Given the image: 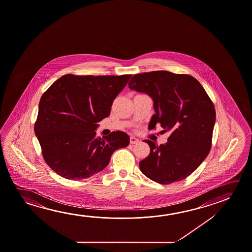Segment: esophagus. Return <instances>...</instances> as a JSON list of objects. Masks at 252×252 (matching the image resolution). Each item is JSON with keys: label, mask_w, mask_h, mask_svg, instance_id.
Segmentation results:
<instances>
[{"label": "esophagus", "mask_w": 252, "mask_h": 252, "mask_svg": "<svg viewBox=\"0 0 252 252\" xmlns=\"http://www.w3.org/2000/svg\"><path fill=\"white\" fill-rule=\"evenodd\" d=\"M139 142H140V140H138L135 137H130V143H131V144H137V143H139Z\"/></svg>", "instance_id": "obj_1"}]
</instances>
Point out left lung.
<instances>
[{
  "instance_id": "obj_1",
  "label": "left lung",
  "mask_w": 252,
  "mask_h": 252,
  "mask_svg": "<svg viewBox=\"0 0 252 252\" xmlns=\"http://www.w3.org/2000/svg\"><path fill=\"white\" fill-rule=\"evenodd\" d=\"M128 85L152 97L156 114L149 129L159 124L171 132L165 144L143 140L150 153L140 161L141 172L161 185L189 177L212 147L215 109L205 89L191 75L163 70L135 74Z\"/></svg>"
}]
</instances>
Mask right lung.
I'll return each instance as SVG.
<instances>
[{
  "instance_id": "add662e5",
  "label": "right lung",
  "mask_w": 252,
  "mask_h": 252,
  "mask_svg": "<svg viewBox=\"0 0 252 252\" xmlns=\"http://www.w3.org/2000/svg\"><path fill=\"white\" fill-rule=\"evenodd\" d=\"M132 74H65L42 95L34 131L47 165L62 178H88L108 165L130 138L121 131L103 138L95 129Z\"/></svg>"
}]
</instances>
